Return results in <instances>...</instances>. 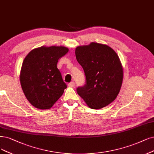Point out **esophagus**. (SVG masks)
<instances>
[{"mask_svg":"<svg viewBox=\"0 0 154 154\" xmlns=\"http://www.w3.org/2000/svg\"><path fill=\"white\" fill-rule=\"evenodd\" d=\"M74 86H75V82H71L70 83H68V86L73 87Z\"/></svg>","mask_w":154,"mask_h":154,"instance_id":"34e87169","label":"esophagus"}]
</instances>
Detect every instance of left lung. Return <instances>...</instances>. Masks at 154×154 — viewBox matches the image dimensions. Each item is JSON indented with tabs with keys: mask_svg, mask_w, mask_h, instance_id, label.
Instances as JSON below:
<instances>
[{
	"mask_svg": "<svg viewBox=\"0 0 154 154\" xmlns=\"http://www.w3.org/2000/svg\"><path fill=\"white\" fill-rule=\"evenodd\" d=\"M75 56L86 76V84L77 88V93L93 109L111 103L120 91L123 79L117 53L106 45L92 42L77 47Z\"/></svg>",
	"mask_w": 154,
	"mask_h": 154,
	"instance_id": "left-lung-1",
	"label": "left lung"
}]
</instances>
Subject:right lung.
Here are the masks:
<instances>
[{"mask_svg":"<svg viewBox=\"0 0 154 154\" xmlns=\"http://www.w3.org/2000/svg\"><path fill=\"white\" fill-rule=\"evenodd\" d=\"M68 51L63 46H42L31 51L23 62L21 86L28 101L37 109H50L66 88L57 63Z\"/></svg>","mask_w":154,"mask_h":154,"instance_id":"obj_1","label":"right lung"}]
</instances>
